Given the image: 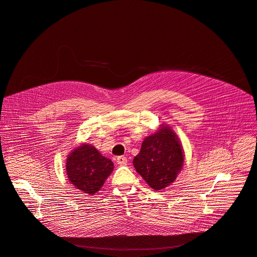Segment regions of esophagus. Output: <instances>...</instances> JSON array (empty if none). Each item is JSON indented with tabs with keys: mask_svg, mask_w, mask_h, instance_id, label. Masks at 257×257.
Segmentation results:
<instances>
[{
	"mask_svg": "<svg viewBox=\"0 0 257 257\" xmlns=\"http://www.w3.org/2000/svg\"><path fill=\"white\" fill-rule=\"evenodd\" d=\"M117 164L120 165V166H123V165H126L127 164V158L124 157V156H119L117 157Z\"/></svg>",
	"mask_w": 257,
	"mask_h": 257,
	"instance_id": "esophagus-1",
	"label": "esophagus"
}]
</instances>
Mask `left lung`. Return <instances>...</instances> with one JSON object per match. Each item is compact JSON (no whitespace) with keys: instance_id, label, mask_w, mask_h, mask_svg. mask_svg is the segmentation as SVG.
Here are the masks:
<instances>
[{"instance_id":"left-lung-1","label":"left lung","mask_w":257,"mask_h":257,"mask_svg":"<svg viewBox=\"0 0 257 257\" xmlns=\"http://www.w3.org/2000/svg\"><path fill=\"white\" fill-rule=\"evenodd\" d=\"M133 164L151 188L162 190L170 185L184 164V151L176 133L168 124H161L144 139Z\"/></svg>"}]
</instances>
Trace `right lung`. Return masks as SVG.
<instances>
[{
    "instance_id": "add662e5",
    "label": "right lung",
    "mask_w": 257,
    "mask_h": 257,
    "mask_svg": "<svg viewBox=\"0 0 257 257\" xmlns=\"http://www.w3.org/2000/svg\"><path fill=\"white\" fill-rule=\"evenodd\" d=\"M66 170L69 181L77 189L93 195L113 171V163L93 145L83 143L68 155Z\"/></svg>"
}]
</instances>
